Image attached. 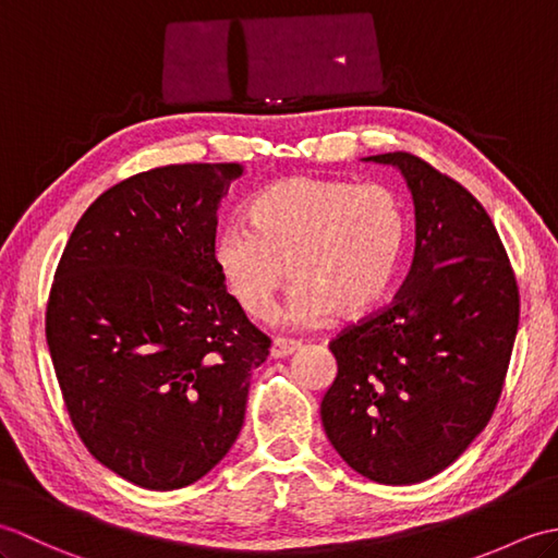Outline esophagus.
Listing matches in <instances>:
<instances>
[{"mask_svg":"<svg viewBox=\"0 0 558 558\" xmlns=\"http://www.w3.org/2000/svg\"><path fill=\"white\" fill-rule=\"evenodd\" d=\"M294 350H300V342L286 340V338H276V340H272V345H270V357H272V360L290 357V354H292Z\"/></svg>","mask_w":558,"mask_h":558,"instance_id":"obj_1","label":"esophagus"}]
</instances>
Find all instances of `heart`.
Instances as JSON below:
<instances>
[{"label":"heart","instance_id":"obj_1","mask_svg":"<svg viewBox=\"0 0 558 558\" xmlns=\"http://www.w3.org/2000/svg\"><path fill=\"white\" fill-rule=\"evenodd\" d=\"M248 220H230L213 260L246 314L264 316L288 272L298 282L282 316L318 326L330 316L372 314L393 288L408 246V216L386 184L294 174L248 204Z\"/></svg>","mask_w":558,"mask_h":558}]
</instances>
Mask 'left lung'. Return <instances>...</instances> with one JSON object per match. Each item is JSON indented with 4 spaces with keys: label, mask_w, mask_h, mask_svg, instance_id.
I'll use <instances>...</instances> for the list:
<instances>
[{
    "label": "left lung",
    "mask_w": 558,
    "mask_h": 558,
    "mask_svg": "<svg viewBox=\"0 0 558 558\" xmlns=\"http://www.w3.org/2000/svg\"><path fill=\"white\" fill-rule=\"evenodd\" d=\"M393 165L414 204V258L386 310L330 340L328 441L378 484H417L456 462L499 402L518 333V282L487 210L412 153Z\"/></svg>",
    "instance_id": "1"
}]
</instances>
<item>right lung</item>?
Listing matches in <instances>:
<instances>
[{"instance_id": "1", "label": "right lung", "mask_w": 558, "mask_h": 558, "mask_svg": "<svg viewBox=\"0 0 558 558\" xmlns=\"http://www.w3.org/2000/svg\"><path fill=\"white\" fill-rule=\"evenodd\" d=\"M236 162L138 172L100 194L64 246L45 336L83 446L136 487L194 484L242 429L270 338L213 260Z\"/></svg>"}]
</instances>
